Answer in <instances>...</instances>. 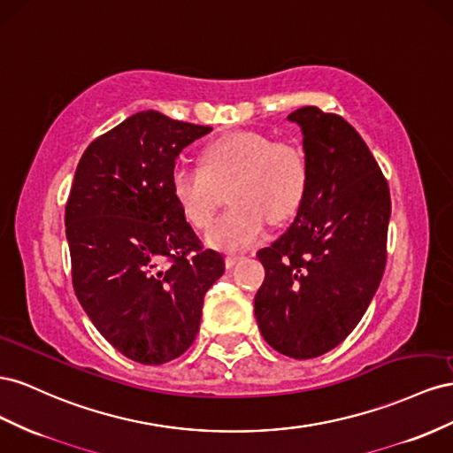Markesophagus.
I'll use <instances>...</instances> for the list:
<instances>
[{"label":"esophagus","mask_w":453,"mask_h":453,"mask_svg":"<svg viewBox=\"0 0 453 453\" xmlns=\"http://www.w3.org/2000/svg\"><path fill=\"white\" fill-rule=\"evenodd\" d=\"M244 260V257L242 256H227L226 257V267L227 269H231V267H235L239 262H242Z\"/></svg>","instance_id":"esophagus-1"}]
</instances>
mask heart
<instances>
[{"instance_id": "heart-1", "label": "heart", "mask_w": 453, "mask_h": 453, "mask_svg": "<svg viewBox=\"0 0 453 453\" xmlns=\"http://www.w3.org/2000/svg\"><path fill=\"white\" fill-rule=\"evenodd\" d=\"M227 189L231 209L206 234L224 252L247 250L265 235L267 218L284 222L305 197L307 165L298 148L260 133H231L203 151L199 166L180 165L171 173V196L188 222L204 229Z\"/></svg>"}]
</instances>
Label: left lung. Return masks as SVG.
I'll use <instances>...</instances> for the list:
<instances>
[{
	"mask_svg": "<svg viewBox=\"0 0 453 453\" xmlns=\"http://www.w3.org/2000/svg\"><path fill=\"white\" fill-rule=\"evenodd\" d=\"M307 189L292 226L257 250L265 269L254 298L264 340L292 358L340 345L363 319L387 262L391 196L365 140L343 118L305 106Z\"/></svg>",
	"mask_w": 453,
	"mask_h": 453,
	"instance_id": "left-lung-1",
	"label": "left lung"
}]
</instances>
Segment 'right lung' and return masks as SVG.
Masks as SVG:
<instances>
[{"label": "right lung", "instance_id": "add662e5", "mask_svg": "<svg viewBox=\"0 0 453 453\" xmlns=\"http://www.w3.org/2000/svg\"><path fill=\"white\" fill-rule=\"evenodd\" d=\"M211 127L146 110L90 142L66 204L77 300L96 330L140 365L196 342L204 294L224 257L204 250L171 196L180 151Z\"/></svg>", "mask_w": 453, "mask_h": 453}]
</instances>
